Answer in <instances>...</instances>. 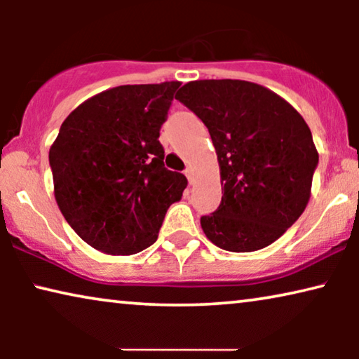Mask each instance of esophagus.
<instances>
[{
  "instance_id": "1",
  "label": "esophagus",
  "mask_w": 359,
  "mask_h": 359,
  "mask_svg": "<svg viewBox=\"0 0 359 359\" xmlns=\"http://www.w3.org/2000/svg\"><path fill=\"white\" fill-rule=\"evenodd\" d=\"M184 175H186V178H188L189 184H193V181H194V171H193V168H191V166H188V168L184 170Z\"/></svg>"
}]
</instances>
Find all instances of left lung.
Wrapping results in <instances>:
<instances>
[{"instance_id": "left-lung-1", "label": "left lung", "mask_w": 359, "mask_h": 359, "mask_svg": "<svg viewBox=\"0 0 359 359\" xmlns=\"http://www.w3.org/2000/svg\"><path fill=\"white\" fill-rule=\"evenodd\" d=\"M176 100L209 129L222 201L201 217L205 237L233 253L281 237L306 209L318 151L302 116L286 100L243 80H198Z\"/></svg>"}]
</instances>
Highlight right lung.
Wrapping results in <instances>:
<instances>
[{"mask_svg":"<svg viewBox=\"0 0 359 359\" xmlns=\"http://www.w3.org/2000/svg\"><path fill=\"white\" fill-rule=\"evenodd\" d=\"M180 81L124 85L81 102L48 151L58 209L106 255H134L158 237L184 175L165 168L158 142Z\"/></svg>","mask_w":359,"mask_h":359,"instance_id":"obj_1","label":"right lung"}]
</instances>
